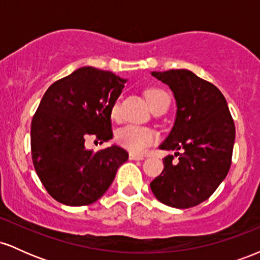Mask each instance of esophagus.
Wrapping results in <instances>:
<instances>
[{"label": "esophagus", "mask_w": 260, "mask_h": 260, "mask_svg": "<svg viewBox=\"0 0 260 260\" xmlns=\"http://www.w3.org/2000/svg\"><path fill=\"white\" fill-rule=\"evenodd\" d=\"M129 159H131V160H143V159H144V156H143V155H138V154L131 153V154H129Z\"/></svg>", "instance_id": "1"}]
</instances>
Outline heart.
Returning a JSON list of instances; mask_svg holds the SVG:
<instances>
[{
    "label": "heart",
    "mask_w": 260,
    "mask_h": 260,
    "mask_svg": "<svg viewBox=\"0 0 260 260\" xmlns=\"http://www.w3.org/2000/svg\"><path fill=\"white\" fill-rule=\"evenodd\" d=\"M149 105L153 107L157 101L161 99H170L169 95L160 89H149L145 91ZM120 116V100L113 101L111 106V117L118 118ZM157 136L153 129L142 126H134V124H127V126L120 128L116 133V140L121 147L126 148L132 153H142L149 145L155 143Z\"/></svg>",
    "instance_id": "heart-1"
}]
</instances>
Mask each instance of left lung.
<instances>
[{
    "instance_id": "1",
    "label": "left lung",
    "mask_w": 260,
    "mask_h": 260,
    "mask_svg": "<svg viewBox=\"0 0 260 260\" xmlns=\"http://www.w3.org/2000/svg\"><path fill=\"white\" fill-rule=\"evenodd\" d=\"M151 76L174 92L175 124L159 148L176 150L178 161L168 155L150 188L157 201L169 207H196L228 176L236 134L234 120L222 92L190 71L170 70Z\"/></svg>"
}]
</instances>
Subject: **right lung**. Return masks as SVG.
<instances>
[{
  "instance_id": "right-lung-1",
  "label": "right lung",
  "mask_w": 260,
  "mask_h": 260,
  "mask_svg": "<svg viewBox=\"0 0 260 260\" xmlns=\"http://www.w3.org/2000/svg\"><path fill=\"white\" fill-rule=\"evenodd\" d=\"M126 79L109 71L82 67L50 85L31 121V157L49 194L71 207L96 202L128 160L123 148L99 151L85 140L112 138L111 106Z\"/></svg>"
}]
</instances>
